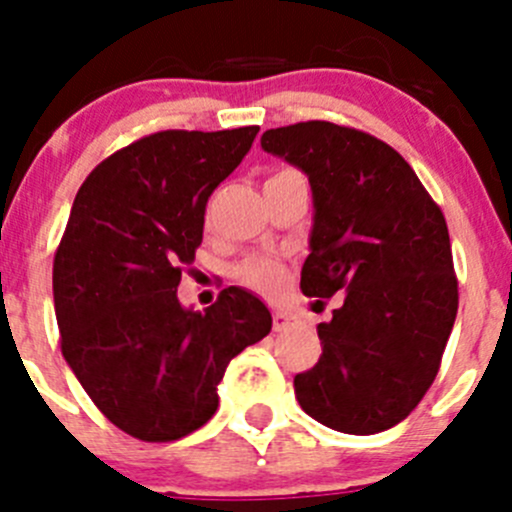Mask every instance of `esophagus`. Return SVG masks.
Returning a JSON list of instances; mask_svg holds the SVG:
<instances>
[{
    "instance_id": "esophagus-1",
    "label": "esophagus",
    "mask_w": 512,
    "mask_h": 512,
    "mask_svg": "<svg viewBox=\"0 0 512 512\" xmlns=\"http://www.w3.org/2000/svg\"><path fill=\"white\" fill-rule=\"evenodd\" d=\"M272 322H275V332H285V329H292L297 324V317L285 312V309H275L272 312Z\"/></svg>"
}]
</instances>
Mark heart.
Returning a JSON list of instances; mask_svg holds the SVG:
<instances>
[{
	"label": "heart",
	"instance_id": "1",
	"mask_svg": "<svg viewBox=\"0 0 512 512\" xmlns=\"http://www.w3.org/2000/svg\"><path fill=\"white\" fill-rule=\"evenodd\" d=\"M237 277L255 289H272L280 282L282 267L270 257H252L237 270Z\"/></svg>",
	"mask_w": 512,
	"mask_h": 512
}]
</instances>
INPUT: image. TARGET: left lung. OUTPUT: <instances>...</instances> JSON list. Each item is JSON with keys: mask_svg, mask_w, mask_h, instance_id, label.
Listing matches in <instances>:
<instances>
[{"mask_svg": "<svg viewBox=\"0 0 512 512\" xmlns=\"http://www.w3.org/2000/svg\"><path fill=\"white\" fill-rule=\"evenodd\" d=\"M262 151L312 188L307 297L344 292L317 324L322 354L294 376L304 414L354 436L386 431L416 409L438 374L458 312L451 240L421 180L384 141L329 121L270 128Z\"/></svg>", "mask_w": 512, "mask_h": 512, "instance_id": "1", "label": "left lung"}]
</instances>
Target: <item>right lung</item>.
I'll list each match as a JSON object with an SVG mask.
<instances>
[{"mask_svg": "<svg viewBox=\"0 0 512 512\" xmlns=\"http://www.w3.org/2000/svg\"><path fill=\"white\" fill-rule=\"evenodd\" d=\"M257 126L160 131L91 170L54 257L61 352L101 414L141 441L210 421L227 364L272 329L257 294L227 287L195 312L180 270L203 242L205 205Z\"/></svg>", "mask_w": 512, "mask_h": 512, "instance_id": "add662e5", "label": "right lung"}]
</instances>
